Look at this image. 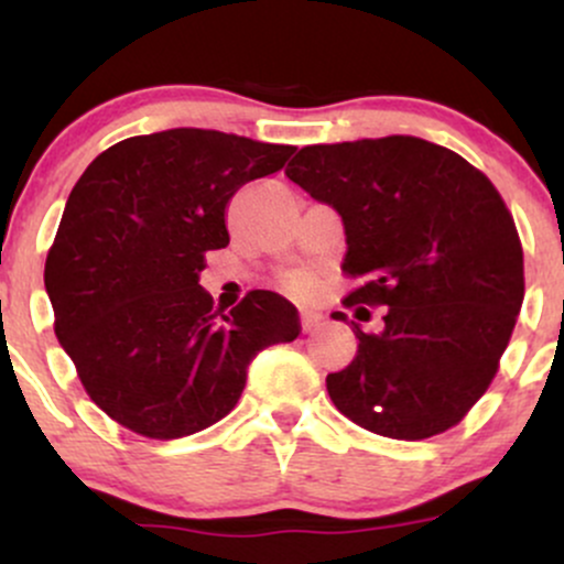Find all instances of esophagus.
<instances>
[{
	"label": "esophagus",
	"instance_id": "obj_1",
	"mask_svg": "<svg viewBox=\"0 0 564 564\" xmlns=\"http://www.w3.org/2000/svg\"><path fill=\"white\" fill-rule=\"evenodd\" d=\"M300 321H302V332L304 334H313V332H318V328H321L323 315L315 313V310H302Z\"/></svg>",
	"mask_w": 564,
	"mask_h": 564
}]
</instances>
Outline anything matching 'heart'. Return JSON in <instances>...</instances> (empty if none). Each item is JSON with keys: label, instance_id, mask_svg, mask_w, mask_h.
<instances>
[{"label": "heart", "instance_id": "heart-1", "mask_svg": "<svg viewBox=\"0 0 564 564\" xmlns=\"http://www.w3.org/2000/svg\"><path fill=\"white\" fill-rule=\"evenodd\" d=\"M291 289L307 291L310 289V278L307 275H294V278H291Z\"/></svg>", "mask_w": 564, "mask_h": 564}]
</instances>
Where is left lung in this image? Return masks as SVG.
Returning <instances> with one entry per match:
<instances>
[{
  "instance_id": "left-lung-1",
  "label": "left lung",
  "mask_w": 564,
  "mask_h": 564,
  "mask_svg": "<svg viewBox=\"0 0 564 564\" xmlns=\"http://www.w3.org/2000/svg\"><path fill=\"white\" fill-rule=\"evenodd\" d=\"M286 177L341 217V270L364 278L345 302L387 307L377 334L352 323L358 352L326 377L334 405L394 440L451 430L494 381L525 296L520 236L494 183L411 134L307 145Z\"/></svg>"
}]
</instances>
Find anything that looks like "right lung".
<instances>
[{"label":"right lung","mask_w":564,"mask_h":564,"mask_svg":"<svg viewBox=\"0 0 564 564\" xmlns=\"http://www.w3.org/2000/svg\"><path fill=\"white\" fill-rule=\"evenodd\" d=\"M291 153L180 127L116 142L84 170L44 289L57 341L113 422L153 440L206 430L236 408L257 352L300 336V313L275 291L215 313L198 286L206 251L230 243V198Z\"/></svg>","instance_id":"add662e5"}]
</instances>
